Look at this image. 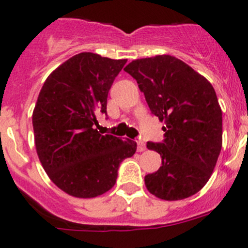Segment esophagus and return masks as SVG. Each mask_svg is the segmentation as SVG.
Returning a JSON list of instances; mask_svg holds the SVG:
<instances>
[{"mask_svg":"<svg viewBox=\"0 0 248 248\" xmlns=\"http://www.w3.org/2000/svg\"><path fill=\"white\" fill-rule=\"evenodd\" d=\"M145 150H146V145H145V142L142 141V140H139V141H138V151L142 152L145 151Z\"/></svg>","mask_w":248,"mask_h":248,"instance_id":"esophagus-1","label":"esophagus"}]
</instances>
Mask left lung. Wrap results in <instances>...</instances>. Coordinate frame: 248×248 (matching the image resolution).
Returning <instances> with one entry per match:
<instances>
[{
  "instance_id": "1",
  "label": "left lung",
  "mask_w": 248,
  "mask_h": 248,
  "mask_svg": "<svg viewBox=\"0 0 248 248\" xmlns=\"http://www.w3.org/2000/svg\"><path fill=\"white\" fill-rule=\"evenodd\" d=\"M124 71L136 79L152 114L165 122V140L147 142L162 166L145 176L151 194L181 201L198 193L212 176L222 145V113L214 87L171 55L133 60Z\"/></svg>"
}]
</instances>
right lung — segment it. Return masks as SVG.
<instances>
[{
	"mask_svg": "<svg viewBox=\"0 0 248 248\" xmlns=\"http://www.w3.org/2000/svg\"><path fill=\"white\" fill-rule=\"evenodd\" d=\"M126 59L79 53L45 79L33 110L34 142L54 185L76 198H94L117 182L118 167L136 142L101 135L96 115L107 114V97Z\"/></svg>",
	"mask_w": 248,
	"mask_h": 248,
	"instance_id": "1",
	"label": "right lung"
}]
</instances>
